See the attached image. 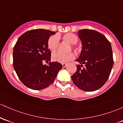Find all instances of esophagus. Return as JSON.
<instances>
[{"instance_id":"esophagus-1","label":"esophagus","mask_w":123,"mask_h":123,"mask_svg":"<svg viewBox=\"0 0 123 123\" xmlns=\"http://www.w3.org/2000/svg\"><path fill=\"white\" fill-rule=\"evenodd\" d=\"M67 63H63L62 64V66H63V67H66V66H67Z\"/></svg>"}]
</instances>
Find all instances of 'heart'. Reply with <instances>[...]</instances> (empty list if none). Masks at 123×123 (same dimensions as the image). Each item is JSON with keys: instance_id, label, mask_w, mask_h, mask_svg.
<instances>
[{"instance_id": "b5f03b06", "label": "heart", "mask_w": 123, "mask_h": 123, "mask_svg": "<svg viewBox=\"0 0 123 123\" xmlns=\"http://www.w3.org/2000/svg\"><path fill=\"white\" fill-rule=\"evenodd\" d=\"M63 39L67 41L71 45H75L78 42V37L73 33H66L63 35ZM59 45V38L57 36H50L48 40V47L51 50H54L57 48ZM74 48V47H73ZM75 57V55L73 52L63 53L60 52H56L52 53V59L54 62L60 63H65L73 60Z\"/></svg>"}]
</instances>
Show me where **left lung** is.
I'll use <instances>...</instances> for the list:
<instances>
[{
  "label": "left lung",
  "instance_id": "obj_1",
  "mask_svg": "<svg viewBox=\"0 0 123 123\" xmlns=\"http://www.w3.org/2000/svg\"><path fill=\"white\" fill-rule=\"evenodd\" d=\"M82 43V50L75 60L77 71L71 76L73 82L81 90H98L108 80L113 66L110 42L105 36L92 30L84 29L78 32ZM84 64L85 67H81Z\"/></svg>",
  "mask_w": 123,
  "mask_h": 123
}]
</instances>
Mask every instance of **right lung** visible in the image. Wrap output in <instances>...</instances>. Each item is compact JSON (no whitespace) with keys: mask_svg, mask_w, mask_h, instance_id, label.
I'll return each instance as SVG.
<instances>
[{"mask_svg":"<svg viewBox=\"0 0 123 123\" xmlns=\"http://www.w3.org/2000/svg\"><path fill=\"white\" fill-rule=\"evenodd\" d=\"M55 32L44 29L27 31L18 39L13 49V67L20 81L34 90L45 89L54 81L62 64L50 61L48 40Z\"/></svg>","mask_w":123,"mask_h":123,"instance_id":"1","label":"right lung"}]
</instances>
